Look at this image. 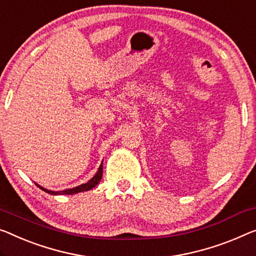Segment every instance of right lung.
Segmentation results:
<instances>
[{
	"instance_id": "1",
	"label": "right lung",
	"mask_w": 256,
	"mask_h": 256,
	"mask_svg": "<svg viewBox=\"0 0 256 256\" xmlns=\"http://www.w3.org/2000/svg\"><path fill=\"white\" fill-rule=\"evenodd\" d=\"M102 164H104V162L101 163L100 168H98V172L95 174V176L90 179V182H87L86 184H82L77 186V188H68V190H58V192H55V190H46L44 188H41L40 185L36 184L38 188H41L42 190H44V192H47L49 194H52V196H62V194H74V193H79V192H84V190H90L93 188H95L98 182H100L101 178H102V174H104V166H102Z\"/></svg>"
}]
</instances>
